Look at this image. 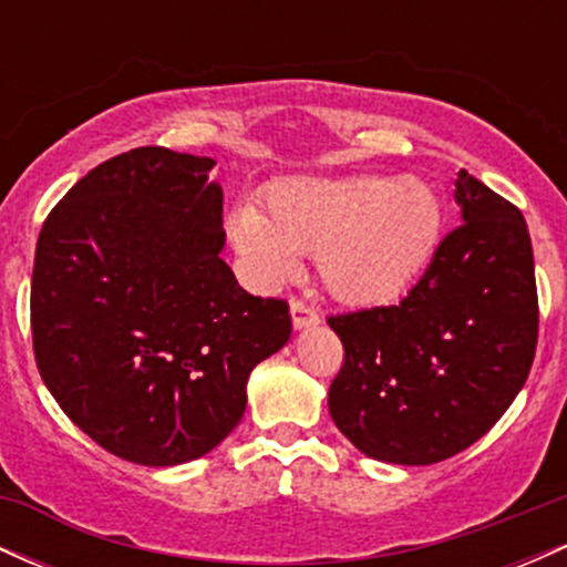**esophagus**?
<instances>
[{
	"label": "esophagus",
	"mask_w": 567,
	"mask_h": 567,
	"mask_svg": "<svg viewBox=\"0 0 567 567\" xmlns=\"http://www.w3.org/2000/svg\"><path fill=\"white\" fill-rule=\"evenodd\" d=\"M290 317H292V328L296 330H309L320 324V315H317L311 306H306L301 301L290 303Z\"/></svg>",
	"instance_id": "esophagus-1"
}]
</instances>
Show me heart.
<instances>
[{"instance_id":"obj_1","label":"heart","mask_w":567,"mask_h":567,"mask_svg":"<svg viewBox=\"0 0 567 567\" xmlns=\"http://www.w3.org/2000/svg\"><path fill=\"white\" fill-rule=\"evenodd\" d=\"M269 216L231 213L234 250L264 288H277L315 256L336 301L373 309L400 301L437 256L445 207L426 181L402 175L296 178L269 192Z\"/></svg>"}]
</instances>
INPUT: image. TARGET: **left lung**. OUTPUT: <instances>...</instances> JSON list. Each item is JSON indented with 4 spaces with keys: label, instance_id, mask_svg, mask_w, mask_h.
<instances>
[{
    "label": "left lung",
    "instance_id": "obj_1",
    "mask_svg": "<svg viewBox=\"0 0 567 567\" xmlns=\"http://www.w3.org/2000/svg\"><path fill=\"white\" fill-rule=\"evenodd\" d=\"M453 197L461 226L400 303L328 320L343 343L330 415L383 464L426 466L466 451L512 405L536 354L523 213L466 171Z\"/></svg>",
    "mask_w": 567,
    "mask_h": 567
}]
</instances>
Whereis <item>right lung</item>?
I'll list each match as a JSON object with an SVG mask.
<instances>
[{"instance_id":"add662e5","label":"right lung","mask_w":567,"mask_h":567,"mask_svg":"<svg viewBox=\"0 0 567 567\" xmlns=\"http://www.w3.org/2000/svg\"><path fill=\"white\" fill-rule=\"evenodd\" d=\"M216 159L143 146L69 188L39 231L31 333L44 386L103 451L202 458L231 434L258 362L290 341L288 303L220 258Z\"/></svg>"}]
</instances>
